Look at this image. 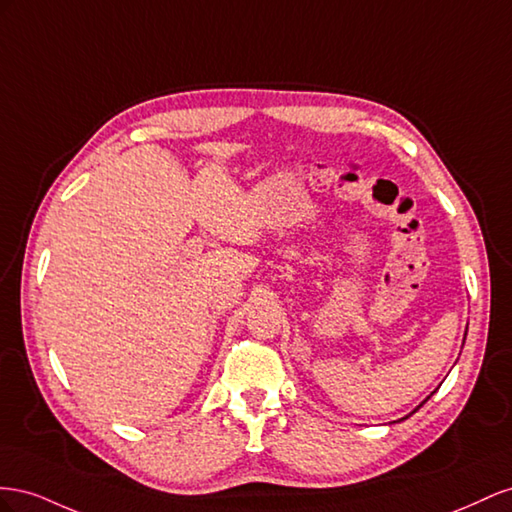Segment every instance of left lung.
Listing matches in <instances>:
<instances>
[{"mask_svg":"<svg viewBox=\"0 0 512 512\" xmlns=\"http://www.w3.org/2000/svg\"><path fill=\"white\" fill-rule=\"evenodd\" d=\"M427 399H429V397H427ZM427 399H425V401H427ZM425 401H422V403H425ZM422 403H420V405H422ZM420 405H418V407H420ZM418 407H416V410H418ZM416 410H414V412H416ZM414 412H412V414H414ZM403 420H405V418H403Z\"/></svg>","mask_w":512,"mask_h":512,"instance_id":"1","label":"left lung"}]
</instances>
